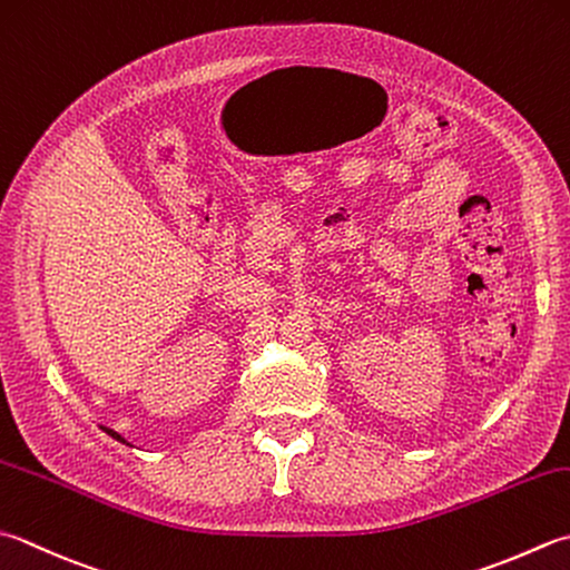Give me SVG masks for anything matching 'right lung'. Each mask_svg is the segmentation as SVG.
Instances as JSON below:
<instances>
[{
	"label": "right lung",
	"instance_id": "1",
	"mask_svg": "<svg viewBox=\"0 0 570 570\" xmlns=\"http://www.w3.org/2000/svg\"><path fill=\"white\" fill-rule=\"evenodd\" d=\"M100 430H104L106 434H110V438H114V440H118V442H122V444H128V440L126 438H122V434H118L116 430H110V428H106V425H98Z\"/></svg>",
	"mask_w": 570,
	"mask_h": 570
}]
</instances>
